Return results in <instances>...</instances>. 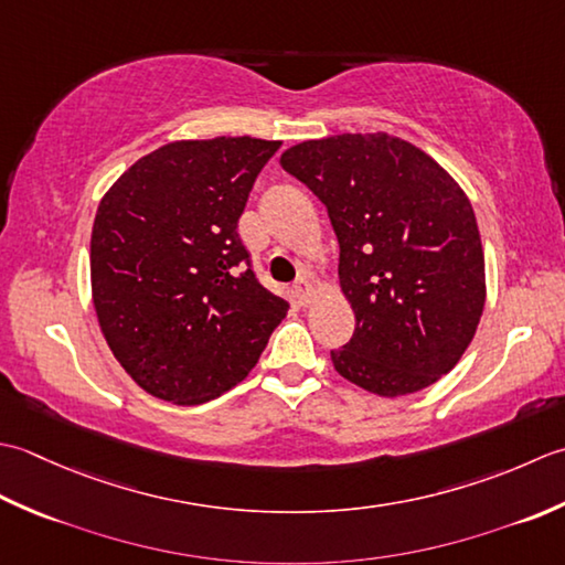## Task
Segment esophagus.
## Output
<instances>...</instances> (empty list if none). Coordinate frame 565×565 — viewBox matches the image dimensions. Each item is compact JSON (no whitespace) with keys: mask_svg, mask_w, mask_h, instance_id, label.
<instances>
[{"mask_svg":"<svg viewBox=\"0 0 565 565\" xmlns=\"http://www.w3.org/2000/svg\"><path fill=\"white\" fill-rule=\"evenodd\" d=\"M309 297H312V287H309V280L307 278H299L292 285V299H295L299 307H305V305H309Z\"/></svg>","mask_w":565,"mask_h":565,"instance_id":"obj_1","label":"esophagus"}]
</instances>
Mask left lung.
I'll list each match as a JSON object with an SVG mask.
<instances>
[{
    "mask_svg": "<svg viewBox=\"0 0 565 565\" xmlns=\"http://www.w3.org/2000/svg\"><path fill=\"white\" fill-rule=\"evenodd\" d=\"M280 166L324 202L355 315L337 373L380 397L419 393L476 337L486 256L473 206L422 148L385 131L302 141Z\"/></svg>",
    "mask_w": 565,
    "mask_h": 565,
    "instance_id": "obj_1",
    "label": "left lung"
}]
</instances>
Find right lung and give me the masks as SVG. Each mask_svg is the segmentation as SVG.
Instances as JSON below:
<instances>
[{
	"label": "right lung",
	"mask_w": 565,
	"mask_h": 565,
	"mask_svg": "<svg viewBox=\"0 0 565 565\" xmlns=\"http://www.w3.org/2000/svg\"><path fill=\"white\" fill-rule=\"evenodd\" d=\"M280 146L250 136L172 141L102 198L92 302L114 359L148 395L202 405L232 390L290 309L258 282L236 232Z\"/></svg>",
	"instance_id": "1"
}]
</instances>
